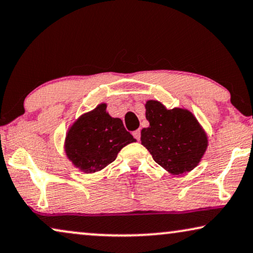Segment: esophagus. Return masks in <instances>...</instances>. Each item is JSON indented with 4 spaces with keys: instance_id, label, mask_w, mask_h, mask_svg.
<instances>
[{
    "instance_id": "34e87169",
    "label": "esophagus",
    "mask_w": 253,
    "mask_h": 253,
    "mask_svg": "<svg viewBox=\"0 0 253 253\" xmlns=\"http://www.w3.org/2000/svg\"><path fill=\"white\" fill-rule=\"evenodd\" d=\"M132 134H133V137L136 138L137 140H139V139H140V130H139V129L136 130V131H133Z\"/></svg>"
}]
</instances>
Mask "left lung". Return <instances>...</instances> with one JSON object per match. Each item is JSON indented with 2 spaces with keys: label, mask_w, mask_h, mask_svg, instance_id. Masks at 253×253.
I'll list each match as a JSON object with an SVG mask.
<instances>
[{
  "label": "left lung",
  "mask_w": 253,
  "mask_h": 253,
  "mask_svg": "<svg viewBox=\"0 0 253 253\" xmlns=\"http://www.w3.org/2000/svg\"><path fill=\"white\" fill-rule=\"evenodd\" d=\"M145 115L150 122L140 141L154 161L171 175L195 169L209 146V137L196 116L185 108L167 109L158 100H147Z\"/></svg>",
  "instance_id": "1"
}]
</instances>
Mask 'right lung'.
I'll return each instance as SVG.
<instances>
[{
	"mask_svg": "<svg viewBox=\"0 0 253 253\" xmlns=\"http://www.w3.org/2000/svg\"><path fill=\"white\" fill-rule=\"evenodd\" d=\"M133 141L122 120L110 116L107 103H100L71 124L65 134L64 152L76 168L93 174L112 164L119 152Z\"/></svg>",
	"mask_w": 253,
	"mask_h": 253,
	"instance_id": "obj_1",
	"label": "right lung"
}]
</instances>
